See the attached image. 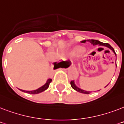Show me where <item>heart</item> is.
Returning a JSON list of instances; mask_svg holds the SVG:
<instances>
[{"mask_svg": "<svg viewBox=\"0 0 124 124\" xmlns=\"http://www.w3.org/2000/svg\"><path fill=\"white\" fill-rule=\"evenodd\" d=\"M74 53H75V54H80V53H81L83 51H84V48H83L82 46H77L74 47Z\"/></svg>", "mask_w": 124, "mask_h": 124, "instance_id": "obj_1", "label": "heart"}]
</instances>
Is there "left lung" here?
Returning <instances> with one entry per match:
<instances>
[{
    "label": "left lung",
    "mask_w": 124,
    "mask_h": 124,
    "mask_svg": "<svg viewBox=\"0 0 124 124\" xmlns=\"http://www.w3.org/2000/svg\"><path fill=\"white\" fill-rule=\"evenodd\" d=\"M89 42L90 44H91L93 45V46H95V45H99V46H102L107 47H108V48L111 49V50L113 51L114 53H115L116 55V53H115V50H114V49L113 48V47H112L111 46H110V45L108 43H103V42H100V41H98V40H93V39H91V40L89 39V40H84V41H82V42L85 43V42ZM70 84H71V85L72 88L73 89H75V90L77 91H78V92L82 93H84V94H89V93H91L90 91H84V90H83V89H81L79 88V87H78L75 84L74 80H72V81H71ZM108 85H107L106 86H108Z\"/></svg>",
    "instance_id": "obj_1"
}]
</instances>
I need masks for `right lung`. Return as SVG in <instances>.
<instances>
[{"instance_id":"1","label":"right lung","mask_w":124,"mask_h":124,"mask_svg":"<svg viewBox=\"0 0 124 124\" xmlns=\"http://www.w3.org/2000/svg\"><path fill=\"white\" fill-rule=\"evenodd\" d=\"M64 61H62V62H60L57 63V62H54V70H56L57 68H59L60 67H62V64H64ZM52 80L51 78H49L47 80L46 83L44 85H42V87L38 88L37 89H35V90H33V91H24L22 90V89H20V91H22V92L24 93H29V94H38V93H42L43 91H44L45 90H46L48 88L49 86V84L51 82Z\"/></svg>"}]
</instances>
